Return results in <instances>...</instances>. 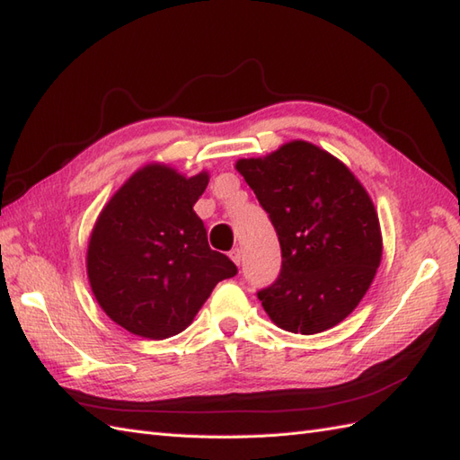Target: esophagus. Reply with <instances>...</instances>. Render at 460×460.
Masks as SVG:
<instances>
[{"mask_svg":"<svg viewBox=\"0 0 460 460\" xmlns=\"http://www.w3.org/2000/svg\"><path fill=\"white\" fill-rule=\"evenodd\" d=\"M229 256H231V261L234 262V264H241L243 262V251L239 249V247H234L231 252H229Z\"/></svg>","mask_w":460,"mask_h":460,"instance_id":"34e87169","label":"esophagus"}]
</instances>
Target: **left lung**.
I'll list each match as a JSON object with an SVG mask.
<instances>
[{"label":"left lung","instance_id":"left-lung-1","mask_svg":"<svg viewBox=\"0 0 460 460\" xmlns=\"http://www.w3.org/2000/svg\"><path fill=\"white\" fill-rule=\"evenodd\" d=\"M234 168L269 213L282 249L279 280L259 292L292 333H322L358 305L382 261V231L365 186L331 153L290 141Z\"/></svg>","mask_w":460,"mask_h":460}]
</instances>
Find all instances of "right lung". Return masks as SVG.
Masks as SVG:
<instances>
[{"label": "right lung", "mask_w": 460, "mask_h": 460, "mask_svg": "<svg viewBox=\"0 0 460 460\" xmlns=\"http://www.w3.org/2000/svg\"><path fill=\"white\" fill-rule=\"evenodd\" d=\"M206 170L186 176L151 163L138 168L100 211L88 241L92 294L111 322L145 339H168L194 322L217 282L237 274L211 251L194 204Z\"/></svg>", "instance_id": "right-lung-1"}]
</instances>
